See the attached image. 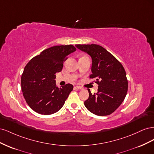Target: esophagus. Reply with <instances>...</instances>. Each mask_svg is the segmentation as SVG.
Listing matches in <instances>:
<instances>
[{
	"mask_svg": "<svg viewBox=\"0 0 154 154\" xmlns=\"http://www.w3.org/2000/svg\"><path fill=\"white\" fill-rule=\"evenodd\" d=\"M76 88H78V89H83V87H82L78 86V85L76 86Z\"/></svg>",
	"mask_w": 154,
	"mask_h": 154,
	"instance_id": "1",
	"label": "esophagus"
}]
</instances>
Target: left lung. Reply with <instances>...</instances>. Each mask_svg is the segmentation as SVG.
<instances>
[{"mask_svg":"<svg viewBox=\"0 0 154 154\" xmlns=\"http://www.w3.org/2000/svg\"><path fill=\"white\" fill-rule=\"evenodd\" d=\"M76 47L89 54L92 60L91 79L98 85L97 92L89 96L84 105L97 116L110 115L124 101L128 91L125 70L118 60L105 48L96 44H77Z\"/></svg>","mask_w":154,"mask_h":154,"instance_id":"1","label":"left lung"}]
</instances>
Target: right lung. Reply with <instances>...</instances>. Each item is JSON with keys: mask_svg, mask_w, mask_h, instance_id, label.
Segmentation results:
<instances>
[{"mask_svg": "<svg viewBox=\"0 0 154 154\" xmlns=\"http://www.w3.org/2000/svg\"><path fill=\"white\" fill-rule=\"evenodd\" d=\"M76 50L72 45H56L44 50L27 63L21 77L23 96L36 112L50 115L63 106L73 85L58 88L55 74L62 71L68 55Z\"/></svg>", "mask_w": 154, "mask_h": 154, "instance_id": "add662e5", "label": "right lung"}]
</instances>
